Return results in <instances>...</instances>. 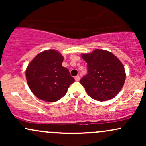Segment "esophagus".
Returning a JSON list of instances; mask_svg holds the SVG:
<instances>
[{"instance_id":"esophagus-1","label":"esophagus","mask_w":146,"mask_h":146,"mask_svg":"<svg viewBox=\"0 0 146 146\" xmlns=\"http://www.w3.org/2000/svg\"><path fill=\"white\" fill-rule=\"evenodd\" d=\"M75 81H80V76H79V75H77V76H75Z\"/></svg>"}]
</instances>
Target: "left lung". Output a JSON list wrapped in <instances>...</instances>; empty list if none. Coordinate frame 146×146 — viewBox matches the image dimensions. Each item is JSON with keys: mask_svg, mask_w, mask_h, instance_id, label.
I'll list each match as a JSON object with an SVG mask.
<instances>
[{"mask_svg": "<svg viewBox=\"0 0 146 146\" xmlns=\"http://www.w3.org/2000/svg\"><path fill=\"white\" fill-rule=\"evenodd\" d=\"M87 63V74L80 83L91 98L100 102L115 98L124 84L123 65L115 55L104 50L96 49L82 54Z\"/></svg>", "mask_w": 146, "mask_h": 146, "instance_id": "1", "label": "left lung"}]
</instances>
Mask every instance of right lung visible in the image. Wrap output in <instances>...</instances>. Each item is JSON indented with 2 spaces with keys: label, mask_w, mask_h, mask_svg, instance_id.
Wrapping results in <instances>:
<instances>
[{
  "label": "right lung",
  "mask_w": 146,
  "mask_h": 146,
  "mask_svg": "<svg viewBox=\"0 0 146 146\" xmlns=\"http://www.w3.org/2000/svg\"><path fill=\"white\" fill-rule=\"evenodd\" d=\"M63 60V56L56 50H47L37 55L29 63L26 78L35 96L54 102L66 95L75 79L67 68L62 66Z\"/></svg>",
  "instance_id": "add662e5"
}]
</instances>
